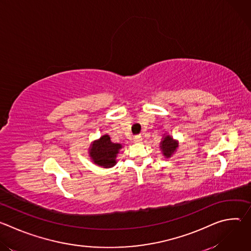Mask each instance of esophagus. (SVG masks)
Wrapping results in <instances>:
<instances>
[{
  "instance_id": "esophagus-1",
  "label": "esophagus",
  "mask_w": 251,
  "mask_h": 251,
  "mask_svg": "<svg viewBox=\"0 0 251 251\" xmlns=\"http://www.w3.org/2000/svg\"><path fill=\"white\" fill-rule=\"evenodd\" d=\"M133 140H134V142L139 143V142H141V141L143 140V138H142V136H141V135H136V136H134Z\"/></svg>"
}]
</instances>
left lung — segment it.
<instances>
[{
  "mask_svg": "<svg viewBox=\"0 0 251 251\" xmlns=\"http://www.w3.org/2000/svg\"><path fill=\"white\" fill-rule=\"evenodd\" d=\"M178 147V141L175 140L170 134H164L160 142V150L163 156L167 159L171 158Z\"/></svg>",
  "mask_w": 251,
  "mask_h": 251,
  "instance_id": "1",
  "label": "left lung"
}]
</instances>
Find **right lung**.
<instances>
[{
	"instance_id": "1",
	"label": "right lung",
	"mask_w": 251,
	"mask_h": 251,
	"mask_svg": "<svg viewBox=\"0 0 251 251\" xmlns=\"http://www.w3.org/2000/svg\"><path fill=\"white\" fill-rule=\"evenodd\" d=\"M122 147L121 143H113L108 134H103L99 139L91 142L88 156L95 165L102 168H111L117 163V155Z\"/></svg>"
}]
</instances>
